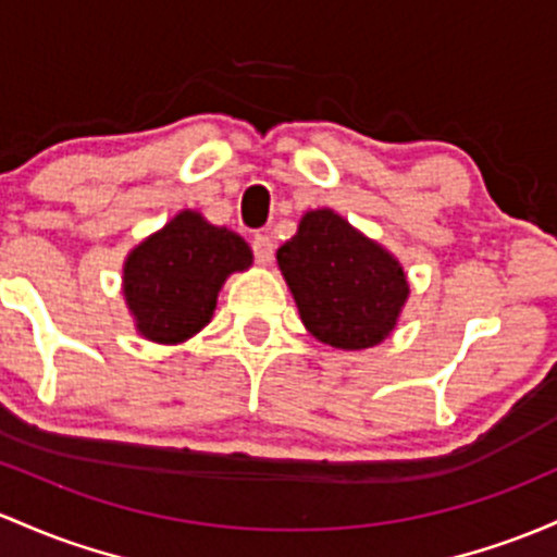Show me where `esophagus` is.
I'll return each mask as SVG.
<instances>
[{
  "instance_id": "1",
  "label": "esophagus",
  "mask_w": 557,
  "mask_h": 557,
  "mask_svg": "<svg viewBox=\"0 0 557 557\" xmlns=\"http://www.w3.org/2000/svg\"><path fill=\"white\" fill-rule=\"evenodd\" d=\"M250 248H253V256H256V261H259V264H269V261H272L274 243H272V237L267 235V232H256Z\"/></svg>"
}]
</instances>
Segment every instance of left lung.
<instances>
[{"mask_svg": "<svg viewBox=\"0 0 557 557\" xmlns=\"http://www.w3.org/2000/svg\"><path fill=\"white\" fill-rule=\"evenodd\" d=\"M277 264L309 333L346 351L381 344L407 301L399 261L327 209L301 219Z\"/></svg>", "mask_w": 557, "mask_h": 557, "instance_id": "8db88e82", "label": "left lung"}]
</instances>
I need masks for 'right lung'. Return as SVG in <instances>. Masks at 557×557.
<instances>
[{"label": "right lung", "instance_id": "obj_1", "mask_svg": "<svg viewBox=\"0 0 557 557\" xmlns=\"http://www.w3.org/2000/svg\"><path fill=\"white\" fill-rule=\"evenodd\" d=\"M250 259L240 235L182 211L126 259L124 293L137 330L158 344L187 341L211 320L227 274Z\"/></svg>", "mask_w": 557, "mask_h": 557}]
</instances>
